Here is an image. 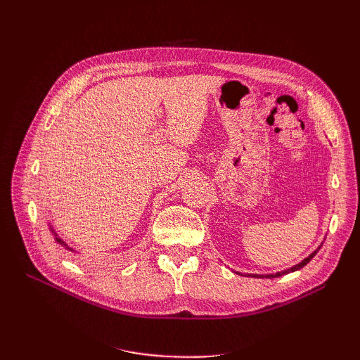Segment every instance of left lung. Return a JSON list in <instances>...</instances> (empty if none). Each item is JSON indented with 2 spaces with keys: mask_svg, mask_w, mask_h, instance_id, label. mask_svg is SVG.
<instances>
[{
  "mask_svg": "<svg viewBox=\"0 0 360 360\" xmlns=\"http://www.w3.org/2000/svg\"><path fill=\"white\" fill-rule=\"evenodd\" d=\"M320 248H321V245H320V246H319L317 249H315L312 254H309V255H308L307 258H304V259H302L299 264H296V266H292V267H290V269H285V270H281V271H276V274H269V275H252V274H248V276H249V278H267V279H271V278H279V276H282V275H287V274H291V271H296V270H300L302 267H304V266H307V264L309 263V261H311V259L314 258V255L319 252V250H320ZM238 275H240V274H238Z\"/></svg>",
  "mask_w": 360,
  "mask_h": 360,
  "instance_id": "obj_1",
  "label": "left lung"
}]
</instances>
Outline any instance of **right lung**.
I'll list each match as a JSON object with an SVG mask.
<instances>
[{"instance_id":"add662e5","label":"right lung","mask_w":360,"mask_h":360,"mask_svg":"<svg viewBox=\"0 0 360 360\" xmlns=\"http://www.w3.org/2000/svg\"><path fill=\"white\" fill-rule=\"evenodd\" d=\"M48 225H49V230H51V233L53 234V238H56V242H57L58 245H61V246H64V248H66V249L72 250V252H78V250H75L73 248H70V246H69V245H68L66 242H64V240H63V238H61V237H60V236H58V234L56 233V230H53V226H52L51 224H48Z\"/></svg>"}]
</instances>
